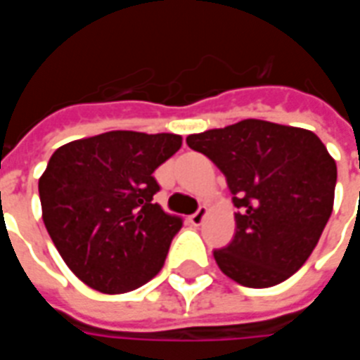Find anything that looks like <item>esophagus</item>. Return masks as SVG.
Listing matches in <instances>:
<instances>
[{
    "mask_svg": "<svg viewBox=\"0 0 360 360\" xmlns=\"http://www.w3.org/2000/svg\"><path fill=\"white\" fill-rule=\"evenodd\" d=\"M206 214H208V208H206V206H200V208H198V210L188 218V221H191L193 226H200V224L204 221V218H206Z\"/></svg>",
    "mask_w": 360,
    "mask_h": 360,
    "instance_id": "esophagus-1",
    "label": "esophagus"
}]
</instances>
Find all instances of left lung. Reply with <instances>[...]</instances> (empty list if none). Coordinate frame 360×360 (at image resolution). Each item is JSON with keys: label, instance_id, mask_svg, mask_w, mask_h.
<instances>
[{"label": "left lung", "instance_id": "obj_1", "mask_svg": "<svg viewBox=\"0 0 360 360\" xmlns=\"http://www.w3.org/2000/svg\"><path fill=\"white\" fill-rule=\"evenodd\" d=\"M187 144L226 175L237 208L233 241L214 250L219 270L255 289L291 278L332 216L338 167L322 141L307 129L245 119L188 134Z\"/></svg>", "mask_w": 360, "mask_h": 360}]
</instances>
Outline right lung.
I'll return each mask as SVG.
<instances>
[{
	"label": "right lung",
	"instance_id": "obj_1",
	"mask_svg": "<svg viewBox=\"0 0 360 360\" xmlns=\"http://www.w3.org/2000/svg\"><path fill=\"white\" fill-rule=\"evenodd\" d=\"M179 148V134L110 131L53 152L38 181L44 226L89 287L127 293L162 270L183 219L154 202L152 173Z\"/></svg>",
	"mask_w": 360,
	"mask_h": 360
}]
</instances>
